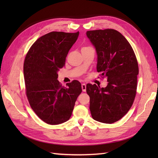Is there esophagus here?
I'll return each instance as SVG.
<instances>
[{"instance_id":"1","label":"esophagus","mask_w":158,"mask_h":158,"mask_svg":"<svg viewBox=\"0 0 158 158\" xmlns=\"http://www.w3.org/2000/svg\"><path fill=\"white\" fill-rule=\"evenodd\" d=\"M81 88H82L83 92H85L86 91V85H85V83H82V84H81Z\"/></svg>"}]
</instances>
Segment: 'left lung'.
<instances>
[{
  "label": "left lung",
  "instance_id": "left-lung-1",
  "mask_svg": "<svg viewBox=\"0 0 158 158\" xmlns=\"http://www.w3.org/2000/svg\"><path fill=\"white\" fill-rule=\"evenodd\" d=\"M97 54V71L107 79L106 88L86 85L92 118L113 123L128 112L135 100L139 66L127 39L113 29L87 31Z\"/></svg>",
  "mask_w": 158,
  "mask_h": 158
}]
</instances>
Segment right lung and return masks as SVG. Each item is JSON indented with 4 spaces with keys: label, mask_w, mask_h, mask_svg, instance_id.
<instances>
[{
    "label": "right lung",
    "mask_w": 158,
    "mask_h": 158,
    "mask_svg": "<svg viewBox=\"0 0 158 158\" xmlns=\"http://www.w3.org/2000/svg\"><path fill=\"white\" fill-rule=\"evenodd\" d=\"M79 32H51L39 38L26 56L23 76L26 96L40 119L50 125L68 121L72 115L81 84L74 80L62 86L58 72Z\"/></svg>",
    "instance_id": "1"
}]
</instances>
